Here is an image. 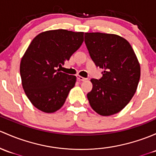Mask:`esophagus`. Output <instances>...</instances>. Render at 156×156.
Segmentation results:
<instances>
[{
	"mask_svg": "<svg viewBox=\"0 0 156 156\" xmlns=\"http://www.w3.org/2000/svg\"><path fill=\"white\" fill-rule=\"evenodd\" d=\"M76 77H77V79H78V81H86V80H87V78H83V77L80 76V75H77Z\"/></svg>",
	"mask_w": 156,
	"mask_h": 156,
	"instance_id": "obj_1",
	"label": "esophagus"
}]
</instances>
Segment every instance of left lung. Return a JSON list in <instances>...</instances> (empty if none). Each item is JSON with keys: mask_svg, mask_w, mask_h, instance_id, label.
<instances>
[{"mask_svg": "<svg viewBox=\"0 0 156 156\" xmlns=\"http://www.w3.org/2000/svg\"><path fill=\"white\" fill-rule=\"evenodd\" d=\"M84 42L95 65L102 69L100 79L92 78L87 93L91 108L101 116L115 114L133 97L140 77V67L126 39L115 34L85 33Z\"/></svg>", "mask_w": 156, "mask_h": 156, "instance_id": "left-lung-1", "label": "left lung"}]
</instances>
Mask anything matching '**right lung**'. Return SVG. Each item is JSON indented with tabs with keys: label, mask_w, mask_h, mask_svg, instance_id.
Segmentation results:
<instances>
[{
	"label": "right lung",
	"mask_w": 156,
	"mask_h": 156,
	"mask_svg": "<svg viewBox=\"0 0 156 156\" xmlns=\"http://www.w3.org/2000/svg\"><path fill=\"white\" fill-rule=\"evenodd\" d=\"M83 32L59 29L38 34L30 42L20 63L23 89L40 111L53 113L64 104L76 77L59 71L81 47Z\"/></svg>",
	"instance_id": "obj_1"
}]
</instances>
